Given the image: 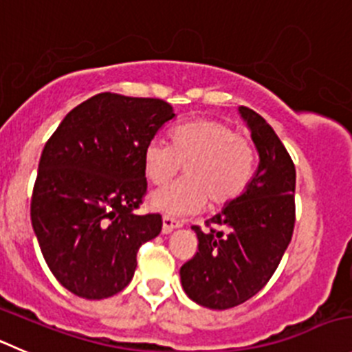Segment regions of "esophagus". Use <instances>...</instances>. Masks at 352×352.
Wrapping results in <instances>:
<instances>
[{
  "mask_svg": "<svg viewBox=\"0 0 352 352\" xmlns=\"http://www.w3.org/2000/svg\"><path fill=\"white\" fill-rule=\"evenodd\" d=\"M183 226V221H179V219H174V217H170V216H164L162 217V232L166 233H170L173 232V230H176V228H182Z\"/></svg>",
  "mask_w": 352,
  "mask_h": 352,
  "instance_id": "obj_1",
  "label": "esophagus"
}]
</instances>
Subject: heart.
<instances>
[{
    "instance_id": "obj_1",
    "label": "heart",
    "mask_w": 352,
    "mask_h": 352,
    "mask_svg": "<svg viewBox=\"0 0 352 352\" xmlns=\"http://www.w3.org/2000/svg\"><path fill=\"white\" fill-rule=\"evenodd\" d=\"M146 178L166 185L186 164V178L150 195V207L166 216H185L209 207H224L239 199L256 173L252 142L232 124L197 119L170 133V143L153 138L143 152Z\"/></svg>"
}]
</instances>
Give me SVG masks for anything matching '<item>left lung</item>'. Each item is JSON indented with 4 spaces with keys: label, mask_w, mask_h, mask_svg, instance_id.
<instances>
[{
    "label": "left lung",
    "mask_w": 352,
    "mask_h": 352,
    "mask_svg": "<svg viewBox=\"0 0 352 352\" xmlns=\"http://www.w3.org/2000/svg\"><path fill=\"white\" fill-rule=\"evenodd\" d=\"M259 167L249 188L206 221L192 226L199 250L179 270L186 296L209 309H228L256 296L278 267L296 224V166L274 129L240 107Z\"/></svg>",
    "instance_id": "obj_1"
}]
</instances>
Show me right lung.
I'll list each match as a JSON object with an SVG mask.
<instances>
[{
    "mask_svg": "<svg viewBox=\"0 0 352 352\" xmlns=\"http://www.w3.org/2000/svg\"><path fill=\"white\" fill-rule=\"evenodd\" d=\"M173 117L164 100L100 93L46 142L32 228L50 271L76 296L105 299L128 287L140 247L162 230L159 212L136 209L146 193L145 146Z\"/></svg>",
    "mask_w": 352,
    "mask_h": 352,
    "instance_id": "add662e5",
    "label": "right lung"
}]
</instances>
